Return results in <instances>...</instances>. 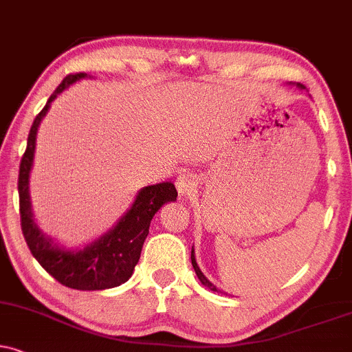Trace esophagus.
<instances>
[{
  "mask_svg": "<svg viewBox=\"0 0 352 352\" xmlns=\"http://www.w3.org/2000/svg\"><path fill=\"white\" fill-rule=\"evenodd\" d=\"M176 188L181 196H190L192 192H196V179L189 173H183V175L177 176Z\"/></svg>",
  "mask_w": 352,
  "mask_h": 352,
  "instance_id": "obj_1",
  "label": "esophagus"
}]
</instances>
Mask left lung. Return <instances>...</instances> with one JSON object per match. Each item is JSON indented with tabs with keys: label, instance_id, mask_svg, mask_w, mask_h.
Masks as SVG:
<instances>
[{
	"label": "left lung",
	"instance_id": "obj_1",
	"mask_svg": "<svg viewBox=\"0 0 352 352\" xmlns=\"http://www.w3.org/2000/svg\"><path fill=\"white\" fill-rule=\"evenodd\" d=\"M302 86V85H300ZM190 261H192V267H194V271H196V274H197V277H199V280L202 282L204 285H206V287H209L210 290H214V292H219V289L215 287L214 284H212V282L207 279L206 276L202 274V271L201 269H199V266H197V263H196V258H194V248H192V251H190Z\"/></svg>",
	"mask_w": 352,
	"mask_h": 352
}]
</instances>
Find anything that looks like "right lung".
Masks as SVG:
<instances>
[{"label": "right lung", "mask_w": 352, "mask_h": 352, "mask_svg": "<svg viewBox=\"0 0 352 352\" xmlns=\"http://www.w3.org/2000/svg\"><path fill=\"white\" fill-rule=\"evenodd\" d=\"M86 73H70L54 94L49 98L45 107L34 119L28 137V146L21 158L19 181V214L21 228L28 243L30 253L49 274L70 289L76 290H102L117 287L132 276L135 264L140 259L142 246L148 235L150 222L163 204L176 201L177 192L175 184L160 183L143 188L114 230L106 233L101 240L94 241L83 251H65L52 245L37 228L30 212L29 199V173L32 166L34 150H36L37 127L42 117L49 111L50 102L58 96L65 88L85 78Z\"/></svg>", "instance_id": "1"}]
</instances>
